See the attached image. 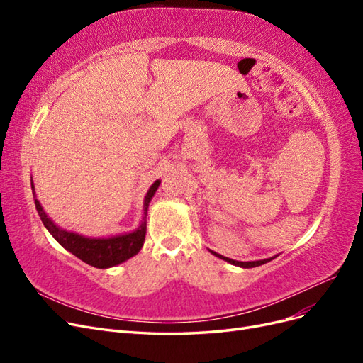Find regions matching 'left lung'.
<instances>
[{
    "label": "left lung",
    "instance_id": "left-lung-1",
    "mask_svg": "<svg viewBox=\"0 0 363 363\" xmlns=\"http://www.w3.org/2000/svg\"><path fill=\"white\" fill-rule=\"evenodd\" d=\"M208 251H211L213 256H216V257H219V259H223V260H225V262H228V263H232V265H235V267H240V268H255V267H260V265H263V263H268V262H271L272 259H276V257H277V256H272V257L262 259V260L239 262V260H233V259H228V257H225V256L218 255V252H215V251H212V250H208Z\"/></svg>",
    "mask_w": 363,
    "mask_h": 363
}]
</instances>
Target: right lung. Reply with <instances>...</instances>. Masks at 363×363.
<instances>
[{"instance_id": "obj_1", "label": "right lung", "mask_w": 363, "mask_h": 363, "mask_svg": "<svg viewBox=\"0 0 363 363\" xmlns=\"http://www.w3.org/2000/svg\"><path fill=\"white\" fill-rule=\"evenodd\" d=\"M160 180H156L150 186V189L144 199V213L136 230L128 233H121L115 236H100V238H91L83 236L77 232H69V230L60 228L52 219L43 211L42 204L36 199L35 184L31 183L33 196H35V204L38 208V213L42 219L43 225L51 233V236L57 240V242L74 256L83 260L84 263L95 268L106 269L119 265L130 257L136 256L144 245L145 233H147V215H148V206L151 199L155 196L156 191L159 189Z\"/></svg>"}]
</instances>
